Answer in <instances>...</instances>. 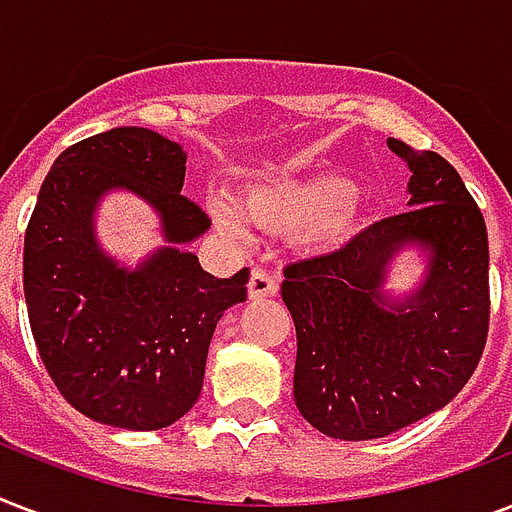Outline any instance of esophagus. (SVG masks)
Returning a JSON list of instances; mask_svg holds the SVG:
<instances>
[{"mask_svg":"<svg viewBox=\"0 0 512 512\" xmlns=\"http://www.w3.org/2000/svg\"><path fill=\"white\" fill-rule=\"evenodd\" d=\"M276 292H279V281L273 279L268 271H263V268H255L252 276H249V297L260 300V297H271Z\"/></svg>","mask_w":512,"mask_h":512,"instance_id":"1","label":"esophagus"}]
</instances>
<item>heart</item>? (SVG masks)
<instances>
[{
  "label": "heart",
  "mask_w": 512,
  "mask_h": 512,
  "mask_svg": "<svg viewBox=\"0 0 512 512\" xmlns=\"http://www.w3.org/2000/svg\"><path fill=\"white\" fill-rule=\"evenodd\" d=\"M350 196L353 183L340 175L295 177L249 188L239 199V212L249 223L268 231H305V236L321 247H335L348 236L356 217ZM217 220L228 231H239V223L228 209H220Z\"/></svg>",
  "instance_id": "heart-1"
}]
</instances>
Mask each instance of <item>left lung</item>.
Masks as SVG:
<instances>
[{"label": "left lung", "instance_id": "8db88e82", "mask_svg": "<svg viewBox=\"0 0 512 512\" xmlns=\"http://www.w3.org/2000/svg\"><path fill=\"white\" fill-rule=\"evenodd\" d=\"M412 170V209L382 217L345 247L284 268L297 332V409L324 436L369 441L452 401L489 337V236L460 172L436 151L390 138ZM434 252L423 289L384 308V265L401 243Z\"/></svg>", "mask_w": 512, "mask_h": 512}]
</instances>
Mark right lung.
Segmentation results:
<instances>
[{
  "label": "right lung",
  "mask_w": 512,
  "mask_h": 512,
  "mask_svg": "<svg viewBox=\"0 0 512 512\" xmlns=\"http://www.w3.org/2000/svg\"><path fill=\"white\" fill-rule=\"evenodd\" d=\"M183 180L177 143L116 127L55 159L28 220L23 292L36 350L60 396L111 428L180 420L201 393L217 321L247 300L249 268L217 279L177 249L209 228ZM111 187H130L163 215L171 247L138 272L116 269L94 244L91 209Z\"/></svg>",
  "instance_id": "1"
}]
</instances>
